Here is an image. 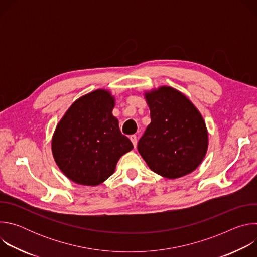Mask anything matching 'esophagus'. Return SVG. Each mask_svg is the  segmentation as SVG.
Here are the masks:
<instances>
[{
  "label": "esophagus",
  "instance_id": "esophagus-1",
  "mask_svg": "<svg viewBox=\"0 0 257 257\" xmlns=\"http://www.w3.org/2000/svg\"><path fill=\"white\" fill-rule=\"evenodd\" d=\"M130 140L132 141L134 148H136V145H137V137H136V135H131L130 136Z\"/></svg>",
  "mask_w": 257,
  "mask_h": 257
}]
</instances>
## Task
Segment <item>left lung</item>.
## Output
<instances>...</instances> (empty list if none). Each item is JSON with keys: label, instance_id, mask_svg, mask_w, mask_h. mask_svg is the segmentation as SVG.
I'll return each mask as SVG.
<instances>
[{"label": "left lung", "instance_id": "left-lung-1", "mask_svg": "<svg viewBox=\"0 0 257 257\" xmlns=\"http://www.w3.org/2000/svg\"><path fill=\"white\" fill-rule=\"evenodd\" d=\"M152 122L137 149L150 169L168 179L192 173L208 148L205 122L191 100L171 86L145 91Z\"/></svg>", "mask_w": 257, "mask_h": 257}]
</instances>
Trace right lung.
Here are the masks:
<instances>
[{"label":"right lung","instance_id":"1","mask_svg":"<svg viewBox=\"0 0 257 257\" xmlns=\"http://www.w3.org/2000/svg\"><path fill=\"white\" fill-rule=\"evenodd\" d=\"M115 96L96 89L73 102L52 137V153L62 173L76 184L96 186L115 172L133 144L113 116Z\"/></svg>","mask_w":257,"mask_h":257}]
</instances>
